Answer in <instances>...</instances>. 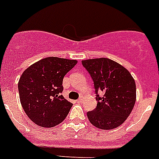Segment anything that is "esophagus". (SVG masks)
<instances>
[{"mask_svg": "<svg viewBox=\"0 0 159 159\" xmlns=\"http://www.w3.org/2000/svg\"><path fill=\"white\" fill-rule=\"evenodd\" d=\"M82 102V98H79L78 100H77V102H78V103H81Z\"/></svg>", "mask_w": 159, "mask_h": 159, "instance_id": "esophagus-1", "label": "esophagus"}]
</instances>
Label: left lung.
Instances as JSON below:
<instances>
[{"label": "left lung", "instance_id": "1", "mask_svg": "<svg viewBox=\"0 0 159 159\" xmlns=\"http://www.w3.org/2000/svg\"><path fill=\"white\" fill-rule=\"evenodd\" d=\"M82 65L92 77L97 95V106L87 117L97 128H117L130 115L136 101V85L130 72L118 62L107 57L82 60Z\"/></svg>", "mask_w": 159, "mask_h": 159}]
</instances>
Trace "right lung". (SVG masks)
<instances>
[{
	"mask_svg": "<svg viewBox=\"0 0 159 159\" xmlns=\"http://www.w3.org/2000/svg\"><path fill=\"white\" fill-rule=\"evenodd\" d=\"M77 60L48 57L23 72L18 82L20 101L34 123L51 128L64 120L72 104L62 97L63 77Z\"/></svg>",
	"mask_w": 159,
	"mask_h": 159,
	"instance_id": "obj_1",
	"label": "right lung"
}]
</instances>
